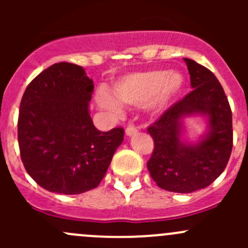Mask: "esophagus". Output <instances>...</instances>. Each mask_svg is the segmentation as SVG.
Instances as JSON below:
<instances>
[{"instance_id":"1","label":"esophagus","mask_w":248,"mask_h":248,"mask_svg":"<svg viewBox=\"0 0 248 248\" xmlns=\"http://www.w3.org/2000/svg\"><path fill=\"white\" fill-rule=\"evenodd\" d=\"M137 132H138V128H137L136 126H133V124H129V126L126 128V136L131 137L133 136V134H136Z\"/></svg>"}]
</instances>
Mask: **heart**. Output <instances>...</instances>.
<instances>
[{"mask_svg":"<svg viewBox=\"0 0 248 248\" xmlns=\"http://www.w3.org/2000/svg\"><path fill=\"white\" fill-rule=\"evenodd\" d=\"M185 79L179 72L154 71L137 72L121 78L110 90L97 94V104L111 112H119L120 105L140 107L146 104L152 111H161L180 93Z\"/></svg>","mask_w":248,"mask_h":248,"instance_id":"heart-1","label":"heart"}]
</instances>
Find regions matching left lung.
I'll return each mask as SVG.
<instances>
[{
  "label": "left lung",
  "mask_w": 248,
  "mask_h": 248,
  "mask_svg": "<svg viewBox=\"0 0 248 248\" xmlns=\"http://www.w3.org/2000/svg\"><path fill=\"white\" fill-rule=\"evenodd\" d=\"M192 91L147 128L155 142L147 169L157 186L169 192L192 193L211 185L226 169L232 149V110L211 71L185 59ZM202 114L209 132L198 143L182 141V121Z\"/></svg>",
  "instance_id": "obj_1"
}]
</instances>
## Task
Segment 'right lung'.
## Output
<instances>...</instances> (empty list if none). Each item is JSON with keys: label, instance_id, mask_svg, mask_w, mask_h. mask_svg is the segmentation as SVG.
Here are the masks:
<instances>
[{"label": "right lung", "instance_id": "add662e5", "mask_svg": "<svg viewBox=\"0 0 248 248\" xmlns=\"http://www.w3.org/2000/svg\"><path fill=\"white\" fill-rule=\"evenodd\" d=\"M93 81L78 64L60 62L25 90L17 120L20 156L30 176L49 192L96 188L124 140V128L101 132L90 116Z\"/></svg>", "mask_w": 248, "mask_h": 248}]
</instances>
